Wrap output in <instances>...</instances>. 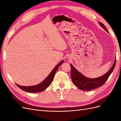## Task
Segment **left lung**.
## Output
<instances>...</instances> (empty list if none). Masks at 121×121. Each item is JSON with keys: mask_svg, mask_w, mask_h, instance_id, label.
<instances>
[{"mask_svg": "<svg viewBox=\"0 0 121 121\" xmlns=\"http://www.w3.org/2000/svg\"><path fill=\"white\" fill-rule=\"evenodd\" d=\"M101 26L104 30L108 32V30L102 23H99ZM116 63V58L114 64L112 67L106 73V74L103 75L99 78L94 79H90L84 76L81 73H79L77 69L71 64V78L72 82L75 85L79 88V89L84 91H88L94 89L96 88L102 86L107 81L109 76L112 72L113 69L115 67Z\"/></svg>", "mask_w": 121, "mask_h": 121, "instance_id": "8db88e82", "label": "left lung"}]
</instances>
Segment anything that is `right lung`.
Listing matches in <instances>:
<instances>
[{
  "label": "right lung",
  "mask_w": 121,
  "mask_h": 121,
  "mask_svg": "<svg viewBox=\"0 0 121 121\" xmlns=\"http://www.w3.org/2000/svg\"><path fill=\"white\" fill-rule=\"evenodd\" d=\"M64 60H62L59 64H58L53 69V70L50 73L49 75L47 77V78L41 83L38 84V85L32 86H22L16 84L22 90L26 91V92H28L37 93L42 92V91L45 90L52 83L53 81L54 76L55 74H56V71L57 70L58 67L60 66V65H61V64H62Z\"/></svg>",
  "instance_id": "add662e5"
}]
</instances>
